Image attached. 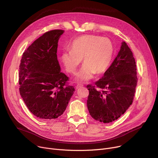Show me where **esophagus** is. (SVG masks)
Returning <instances> with one entry per match:
<instances>
[{
  "instance_id": "34e87169",
  "label": "esophagus",
  "mask_w": 158,
  "mask_h": 158,
  "mask_svg": "<svg viewBox=\"0 0 158 158\" xmlns=\"http://www.w3.org/2000/svg\"><path fill=\"white\" fill-rule=\"evenodd\" d=\"M82 86H83V85H82V84H77L76 85V89H79V88L81 87Z\"/></svg>"
}]
</instances>
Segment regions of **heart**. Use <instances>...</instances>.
Returning <instances> with one entry per match:
<instances>
[{"instance_id":"1","label":"heart","mask_w":158,"mask_h":158,"mask_svg":"<svg viewBox=\"0 0 158 158\" xmlns=\"http://www.w3.org/2000/svg\"><path fill=\"white\" fill-rule=\"evenodd\" d=\"M70 52H64L62 60L66 71L76 74L82 59L84 64L77 75V79L86 81L95 73L101 74L109 67L114 48L110 40L94 35H84L76 38L69 46Z\"/></svg>"}]
</instances>
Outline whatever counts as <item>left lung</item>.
<instances>
[{"label":"left lung","mask_w":158,"mask_h":158,"mask_svg":"<svg viewBox=\"0 0 158 158\" xmlns=\"http://www.w3.org/2000/svg\"><path fill=\"white\" fill-rule=\"evenodd\" d=\"M136 61L123 42L120 51L103 77L88 84L87 106L90 115L102 123L117 120L132 104L138 82Z\"/></svg>","instance_id":"obj_1"}]
</instances>
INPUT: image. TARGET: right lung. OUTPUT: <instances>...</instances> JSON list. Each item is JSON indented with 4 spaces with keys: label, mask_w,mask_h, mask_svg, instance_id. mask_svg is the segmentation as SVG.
<instances>
[{
    "label": "right lung",
    "mask_w": 158,
    "mask_h": 158,
    "mask_svg": "<svg viewBox=\"0 0 158 158\" xmlns=\"http://www.w3.org/2000/svg\"><path fill=\"white\" fill-rule=\"evenodd\" d=\"M63 30H52L36 39L22 54L19 65V92L36 117L49 120L61 116L75 91L60 73L58 40Z\"/></svg>",
    "instance_id": "add662e5"
}]
</instances>
